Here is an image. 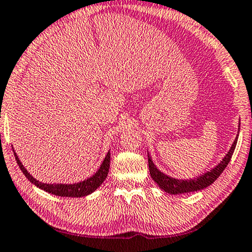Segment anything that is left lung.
Masks as SVG:
<instances>
[{"instance_id":"obj_1","label":"left lung","mask_w":252,"mask_h":252,"mask_svg":"<svg viewBox=\"0 0 252 252\" xmlns=\"http://www.w3.org/2000/svg\"><path fill=\"white\" fill-rule=\"evenodd\" d=\"M240 124L241 122H239V130H237L236 138L233 142V144H231L230 149L226 153V156L222 158V160H221L217 166H214L213 168L207 170V172H205L204 174H200L198 176L192 177V179H188V180L175 179V177H172L167 175L165 173H162L156 166V163L153 162L152 157H151L150 152L147 151V159H149V168H150L151 177H152L154 182H156L161 189L169 194H182V193L196 192V191L205 189V188L211 186V184H212L214 181L221 175V173L223 172L228 163H229L231 156H233L234 151H235L237 138H239Z\"/></svg>"}]
</instances>
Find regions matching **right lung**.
Here are the masks:
<instances>
[{"mask_svg": "<svg viewBox=\"0 0 252 252\" xmlns=\"http://www.w3.org/2000/svg\"><path fill=\"white\" fill-rule=\"evenodd\" d=\"M13 153H15L16 161L17 163H18L19 168H21L23 174L28 177L30 182L38 187L39 189L45 190L46 192H49L60 197H77V198H79V197L89 196V194L94 192V191L98 189L103 182H105L106 177L108 175L109 166H110V151H108L106 154L105 159L102 161V163L100 165L99 169L96 170L92 176L87 177L86 180L80 181V182H77V183H71V184L43 183V182H40L39 180L34 179V177L28 172V169L23 166L22 161L19 160L18 156L16 154L15 150H13Z\"/></svg>", "mask_w": 252, "mask_h": 252, "instance_id": "obj_1", "label": "right lung"}]
</instances>
